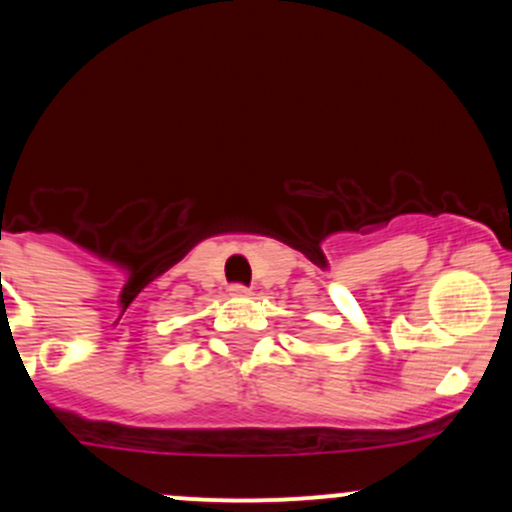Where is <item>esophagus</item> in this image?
<instances>
[{"mask_svg": "<svg viewBox=\"0 0 512 512\" xmlns=\"http://www.w3.org/2000/svg\"><path fill=\"white\" fill-rule=\"evenodd\" d=\"M228 291H231L233 296H250V289L245 284H231L228 286Z\"/></svg>", "mask_w": 512, "mask_h": 512, "instance_id": "obj_1", "label": "esophagus"}]
</instances>
